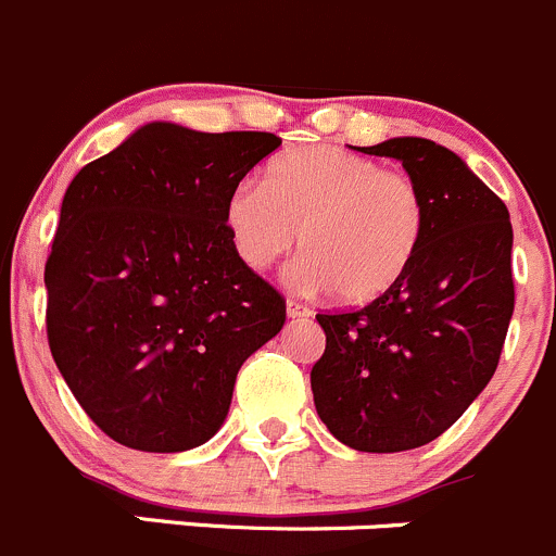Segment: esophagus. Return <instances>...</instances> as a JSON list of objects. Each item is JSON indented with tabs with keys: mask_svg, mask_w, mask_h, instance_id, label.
Wrapping results in <instances>:
<instances>
[{
	"mask_svg": "<svg viewBox=\"0 0 556 556\" xmlns=\"http://www.w3.org/2000/svg\"><path fill=\"white\" fill-rule=\"evenodd\" d=\"M309 306L301 304V301L295 299H288V317H293V320H301V317H309Z\"/></svg>",
	"mask_w": 556,
	"mask_h": 556,
	"instance_id": "1",
	"label": "esophagus"
}]
</instances>
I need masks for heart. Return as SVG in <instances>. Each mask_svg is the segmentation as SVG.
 Masks as SVG:
<instances>
[{
    "label": "heart",
    "instance_id": "b5f03b06",
    "mask_svg": "<svg viewBox=\"0 0 556 556\" xmlns=\"http://www.w3.org/2000/svg\"><path fill=\"white\" fill-rule=\"evenodd\" d=\"M225 225L255 271L301 239V288H331L339 301L369 304L413 266L427 233V201L402 170H382L344 149L306 147L274 160L263 187H236Z\"/></svg>",
    "mask_w": 556,
    "mask_h": 556
}]
</instances>
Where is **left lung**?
Segmentation results:
<instances>
[{"mask_svg": "<svg viewBox=\"0 0 556 556\" xmlns=\"http://www.w3.org/2000/svg\"><path fill=\"white\" fill-rule=\"evenodd\" d=\"M358 152L402 163L427 201V233L386 295L317 315L326 353L312 393L339 443L396 454L454 427L492 380L514 315V228L505 203L440 143L391 138Z\"/></svg>", "mask_w": 556, "mask_h": 556, "instance_id": "obj_1", "label": "left lung"}]
</instances>
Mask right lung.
I'll return each instance as SVG.
<instances>
[{
	"mask_svg": "<svg viewBox=\"0 0 556 556\" xmlns=\"http://www.w3.org/2000/svg\"><path fill=\"white\" fill-rule=\"evenodd\" d=\"M274 132L135 129L84 165L46 263L48 344L111 440L179 454L212 440L236 375L285 326V299L239 257L225 203Z\"/></svg>",
	"mask_w": 556,
	"mask_h": 556,
	"instance_id": "right-lung-1",
	"label": "right lung"
}]
</instances>
